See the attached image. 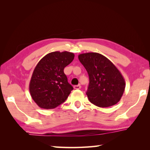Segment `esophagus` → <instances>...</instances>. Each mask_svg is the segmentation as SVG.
<instances>
[{"label": "esophagus", "mask_w": 150, "mask_h": 150, "mask_svg": "<svg viewBox=\"0 0 150 150\" xmlns=\"http://www.w3.org/2000/svg\"><path fill=\"white\" fill-rule=\"evenodd\" d=\"M81 88V86L80 85H75L74 86V88L75 89H80Z\"/></svg>", "instance_id": "1"}]
</instances>
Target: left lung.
<instances>
[{"instance_id":"left-lung-1","label":"left lung","mask_w":150,"mask_h":150,"mask_svg":"<svg viewBox=\"0 0 150 150\" xmlns=\"http://www.w3.org/2000/svg\"><path fill=\"white\" fill-rule=\"evenodd\" d=\"M89 77L87 93L91 103L98 107H109L120 101L125 89V80L117 67L98 53L79 55Z\"/></svg>"}]
</instances>
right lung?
Instances as JSON below:
<instances>
[{"instance_id": "1", "label": "right lung", "mask_w": 150, "mask_h": 150, "mask_svg": "<svg viewBox=\"0 0 150 150\" xmlns=\"http://www.w3.org/2000/svg\"><path fill=\"white\" fill-rule=\"evenodd\" d=\"M73 53L54 52L45 55L35 66L30 81L32 99L39 107L52 109L65 102L73 88L64 68L74 59Z\"/></svg>"}]
</instances>
